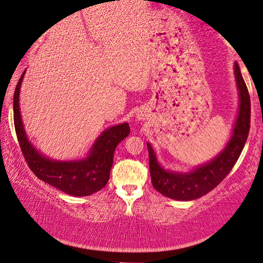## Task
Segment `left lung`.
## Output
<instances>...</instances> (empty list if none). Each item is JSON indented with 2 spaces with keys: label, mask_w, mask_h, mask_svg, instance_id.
I'll use <instances>...</instances> for the list:
<instances>
[{
  "label": "left lung",
  "mask_w": 263,
  "mask_h": 263,
  "mask_svg": "<svg viewBox=\"0 0 263 263\" xmlns=\"http://www.w3.org/2000/svg\"><path fill=\"white\" fill-rule=\"evenodd\" d=\"M235 77L239 91L238 117L230 142L212 161L190 173L168 172L157 162L153 146L149 143L146 144L151 183L161 194L175 200H194L216 188L234 168L247 142L250 128V98L237 63H235Z\"/></svg>",
  "instance_id": "8db88e82"
}]
</instances>
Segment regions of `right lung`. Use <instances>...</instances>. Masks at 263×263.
Masks as SVG:
<instances>
[{
    "label": "right lung",
    "mask_w": 263,
    "mask_h": 263,
    "mask_svg": "<svg viewBox=\"0 0 263 263\" xmlns=\"http://www.w3.org/2000/svg\"><path fill=\"white\" fill-rule=\"evenodd\" d=\"M24 75L25 71L21 75L14 93V126L21 153L29 169L38 179L72 197H87L101 190L109 180L114 150L130 133L128 124L116 125L103 131L84 160L71 162L50 160L40 155L39 151H36L28 142L22 126L19 94Z\"/></svg>",
    "instance_id": "1"
}]
</instances>
